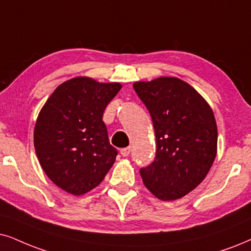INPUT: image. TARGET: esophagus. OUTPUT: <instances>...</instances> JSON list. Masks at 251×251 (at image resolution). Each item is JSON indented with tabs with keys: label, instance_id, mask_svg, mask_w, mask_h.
I'll use <instances>...</instances> for the list:
<instances>
[{
	"label": "esophagus",
	"instance_id": "obj_1",
	"mask_svg": "<svg viewBox=\"0 0 251 251\" xmlns=\"http://www.w3.org/2000/svg\"><path fill=\"white\" fill-rule=\"evenodd\" d=\"M129 153H131V147H125L120 149V154H122L123 156H128Z\"/></svg>",
	"mask_w": 251,
	"mask_h": 251
}]
</instances>
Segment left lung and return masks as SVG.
<instances>
[{
	"label": "left lung",
	"instance_id": "8db88e82",
	"mask_svg": "<svg viewBox=\"0 0 251 251\" xmlns=\"http://www.w3.org/2000/svg\"><path fill=\"white\" fill-rule=\"evenodd\" d=\"M156 136L155 158L140 169L146 188L161 201H175L197 188L217 155V123L206 100L177 77L135 82Z\"/></svg>",
	"mask_w": 251,
	"mask_h": 251
}]
</instances>
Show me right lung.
I'll return each instance as SVG.
<instances>
[{"mask_svg": "<svg viewBox=\"0 0 251 251\" xmlns=\"http://www.w3.org/2000/svg\"><path fill=\"white\" fill-rule=\"evenodd\" d=\"M122 89L75 77L55 89L38 116L34 148L49 178L72 195L87 193L115 163L103 113Z\"/></svg>", "mask_w": 251, "mask_h": 251, "instance_id": "obj_1", "label": "right lung"}]
</instances>
